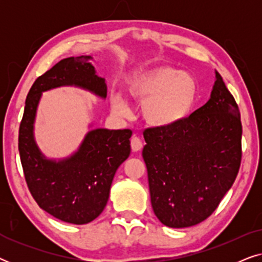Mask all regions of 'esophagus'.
<instances>
[{"mask_svg": "<svg viewBox=\"0 0 262 262\" xmlns=\"http://www.w3.org/2000/svg\"><path fill=\"white\" fill-rule=\"evenodd\" d=\"M143 148V143L141 141V138L137 137V136H132L131 138V149L132 151L137 152L139 150H142Z\"/></svg>", "mask_w": 262, "mask_h": 262, "instance_id": "34e87169", "label": "esophagus"}]
</instances>
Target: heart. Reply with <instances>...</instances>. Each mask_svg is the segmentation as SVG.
Wrapping results in <instances>:
<instances>
[{
  "label": "heart",
  "mask_w": 262,
  "mask_h": 262,
  "mask_svg": "<svg viewBox=\"0 0 262 262\" xmlns=\"http://www.w3.org/2000/svg\"><path fill=\"white\" fill-rule=\"evenodd\" d=\"M132 98L143 103V117L155 127H168L185 119L194 106L198 84L195 78L170 66H160L138 71L127 82ZM113 111L128 113L120 95H112Z\"/></svg>",
  "instance_id": "b5f03b06"
}]
</instances>
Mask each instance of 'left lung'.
<instances>
[{"instance_id": "1", "label": "left lung", "mask_w": 262, "mask_h": 262, "mask_svg": "<svg viewBox=\"0 0 262 262\" xmlns=\"http://www.w3.org/2000/svg\"><path fill=\"white\" fill-rule=\"evenodd\" d=\"M152 210L170 228L205 221L234 184L242 159L237 103L216 73L211 98L168 127L143 132Z\"/></svg>"}]
</instances>
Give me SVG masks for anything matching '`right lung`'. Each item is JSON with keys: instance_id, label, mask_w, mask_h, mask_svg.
I'll use <instances>...</instances> for the list:
<instances>
[{"instance_id": "obj_1", "label": "right lung", "mask_w": 262, "mask_h": 262, "mask_svg": "<svg viewBox=\"0 0 262 262\" xmlns=\"http://www.w3.org/2000/svg\"><path fill=\"white\" fill-rule=\"evenodd\" d=\"M92 56L69 57L39 76L28 92L19 128V152L25 180L40 209L71 224H85L105 209L118 167L131 152V130L96 128L78 151L64 161L41 156L33 139L35 111L41 92L74 84L106 98L105 80L95 75Z\"/></svg>"}]
</instances>
